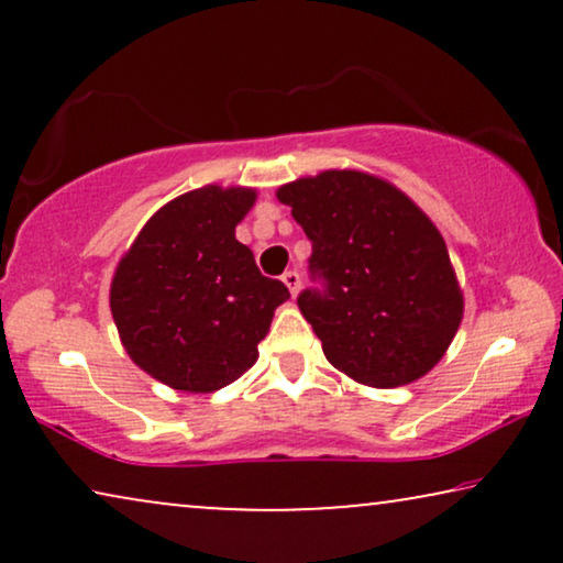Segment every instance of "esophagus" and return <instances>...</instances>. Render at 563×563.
<instances>
[{
    "mask_svg": "<svg viewBox=\"0 0 563 563\" xmlns=\"http://www.w3.org/2000/svg\"><path fill=\"white\" fill-rule=\"evenodd\" d=\"M282 282L287 284V289L291 291V297H297V291H299V287H302V279H299V274L297 272H284V276H282Z\"/></svg>",
    "mask_w": 563,
    "mask_h": 563,
    "instance_id": "obj_1",
    "label": "esophagus"
}]
</instances>
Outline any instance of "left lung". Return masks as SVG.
I'll use <instances>...</instances> for the list:
<instances>
[{
	"instance_id": "obj_1",
	"label": "left lung",
	"mask_w": 563,
	"mask_h": 563,
	"mask_svg": "<svg viewBox=\"0 0 563 563\" xmlns=\"http://www.w3.org/2000/svg\"><path fill=\"white\" fill-rule=\"evenodd\" d=\"M312 243L320 289L297 297L338 372L376 389L426 376L456 335L464 295L443 235L379 176L330 168L276 191Z\"/></svg>"
}]
</instances>
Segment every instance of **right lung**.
Returning <instances> with one entry per match:
<instances>
[{"label": "right lung", "instance_id": "obj_1", "mask_svg": "<svg viewBox=\"0 0 563 563\" xmlns=\"http://www.w3.org/2000/svg\"><path fill=\"white\" fill-rule=\"evenodd\" d=\"M256 189L207 184L172 199L120 258L110 307L128 356L179 391L222 389L256 364L274 310L289 299L258 272L235 225Z\"/></svg>", "mask_w": 563, "mask_h": 563}]
</instances>
